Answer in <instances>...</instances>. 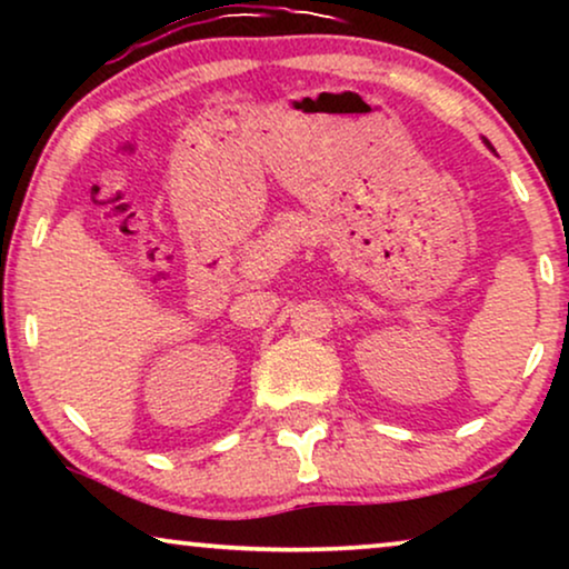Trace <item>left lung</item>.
I'll return each mask as SVG.
<instances>
[{
	"mask_svg": "<svg viewBox=\"0 0 569 569\" xmlns=\"http://www.w3.org/2000/svg\"><path fill=\"white\" fill-rule=\"evenodd\" d=\"M487 144H489V142H487Z\"/></svg>",
	"mask_w": 569,
	"mask_h": 569,
	"instance_id": "left-lung-1",
	"label": "left lung"
}]
</instances>
